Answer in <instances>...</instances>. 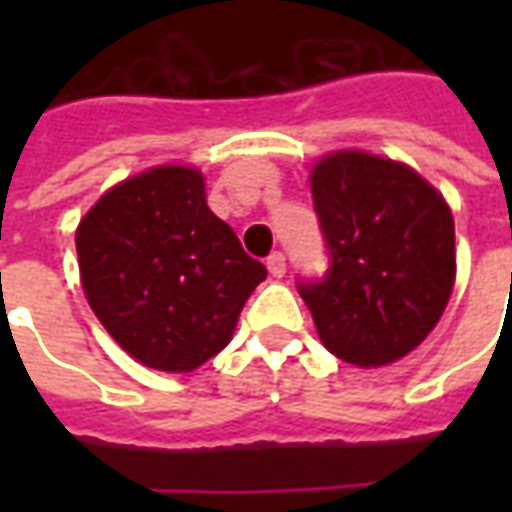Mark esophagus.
<instances>
[{"label":"esophagus","instance_id":"1","mask_svg":"<svg viewBox=\"0 0 512 512\" xmlns=\"http://www.w3.org/2000/svg\"><path fill=\"white\" fill-rule=\"evenodd\" d=\"M266 266H268V274H271V277H277V279L285 277V255H282V252L268 255Z\"/></svg>","mask_w":512,"mask_h":512}]
</instances>
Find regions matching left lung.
I'll list each match as a JSON object with an SVG mask.
<instances>
[{"mask_svg":"<svg viewBox=\"0 0 512 512\" xmlns=\"http://www.w3.org/2000/svg\"><path fill=\"white\" fill-rule=\"evenodd\" d=\"M329 268L301 279L321 343L356 367L414 351L455 285V224L428 180L362 150L323 156L310 175Z\"/></svg>","mask_w":512,"mask_h":512,"instance_id":"1","label":"left lung"}]
</instances>
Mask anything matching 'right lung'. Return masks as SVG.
<instances>
[{"label":"right lung","mask_w":512,"mask_h":512,"mask_svg":"<svg viewBox=\"0 0 512 512\" xmlns=\"http://www.w3.org/2000/svg\"><path fill=\"white\" fill-rule=\"evenodd\" d=\"M84 296L136 362L189 373L233 340L266 266L205 202L200 169L153 167L117 183L76 230Z\"/></svg>","instance_id":"add662e5"}]
</instances>
